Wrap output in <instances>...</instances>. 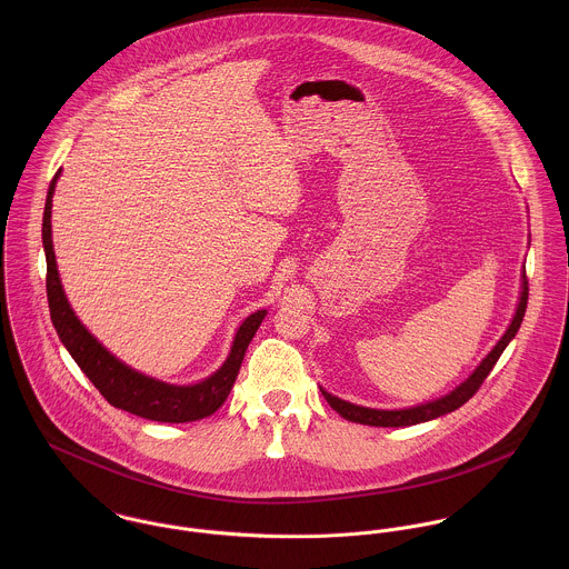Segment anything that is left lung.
Listing matches in <instances>:
<instances>
[{"label":"left lung","instance_id":"left-lung-1","mask_svg":"<svg viewBox=\"0 0 569 569\" xmlns=\"http://www.w3.org/2000/svg\"><path fill=\"white\" fill-rule=\"evenodd\" d=\"M526 307H528V280H526V271H523L521 273V293H519L517 311H515L510 325L506 328V332L501 335V339L492 346V350L480 361V366L460 386H456L449 395H445V397H440L436 401H427V403H420V406L403 407V409H375V407L348 403V401H343L339 397H332L330 392H326L325 388H320V390H322L328 406L332 407L341 418H346L350 422H359V425H370V427H409V425H418V422H427V420H433L438 416H445V413L465 406L480 390V386L485 383V379L490 375V370L497 363V359L501 357V352L506 350V346L515 339L519 326L523 322Z\"/></svg>","mask_w":569,"mask_h":569}]
</instances>
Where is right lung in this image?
<instances>
[{
    "label": "right lung",
    "mask_w": 569,
    "mask_h": 569,
    "mask_svg": "<svg viewBox=\"0 0 569 569\" xmlns=\"http://www.w3.org/2000/svg\"><path fill=\"white\" fill-rule=\"evenodd\" d=\"M59 177H61V170L50 181L46 210H43V230H41L46 262H48V278H46L48 305H50V318L57 328L59 339L63 341L72 359L79 363L84 377L93 383V388L118 409H124L129 413L158 420V422H192L214 413L226 403L239 377L244 350L253 339L258 326L262 325L267 309H260L244 318L243 325L239 326L234 335L228 359L221 363L217 372H212L208 379L199 383L174 386L133 370L131 366L120 361L116 355H111L84 328L63 291L54 244H52V197H54Z\"/></svg>",
    "instance_id": "right-lung-1"
}]
</instances>
